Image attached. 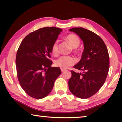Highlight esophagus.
Masks as SVG:
<instances>
[{
    "label": "esophagus",
    "mask_w": 122,
    "mask_h": 122,
    "mask_svg": "<svg viewBox=\"0 0 122 122\" xmlns=\"http://www.w3.org/2000/svg\"><path fill=\"white\" fill-rule=\"evenodd\" d=\"M66 71V70L64 69H62V68H61V72H62V73L64 72V71Z\"/></svg>",
    "instance_id": "obj_1"
}]
</instances>
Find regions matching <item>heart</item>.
Wrapping results in <instances>:
<instances>
[{
  "instance_id": "heart-1",
  "label": "heart",
  "mask_w": 122,
  "mask_h": 122,
  "mask_svg": "<svg viewBox=\"0 0 122 122\" xmlns=\"http://www.w3.org/2000/svg\"><path fill=\"white\" fill-rule=\"evenodd\" d=\"M66 39L73 48H76L79 46L81 41L78 36L74 34H69L66 36ZM51 52L55 56L58 54V43L56 41L53 43L51 46ZM76 59L73 56H61L54 61V64L56 66L62 68L67 69L76 63Z\"/></svg>"
}]
</instances>
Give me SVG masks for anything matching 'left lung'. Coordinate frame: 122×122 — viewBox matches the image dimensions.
Masks as SVG:
<instances>
[{
    "label": "left lung",
    "instance_id": "obj_1",
    "mask_svg": "<svg viewBox=\"0 0 122 122\" xmlns=\"http://www.w3.org/2000/svg\"><path fill=\"white\" fill-rule=\"evenodd\" d=\"M79 36L84 44L81 61L74 68L82 73L71 71L69 89L76 97L86 99L96 94L104 84L109 68L107 48L97 34L83 28L69 29Z\"/></svg>",
    "mask_w": 122,
    "mask_h": 122
}]
</instances>
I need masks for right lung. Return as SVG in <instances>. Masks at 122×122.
Wrapping results in <instances>:
<instances>
[{
	"label": "right lung",
	"mask_w": 122,
	"mask_h": 122,
	"mask_svg": "<svg viewBox=\"0 0 122 122\" xmlns=\"http://www.w3.org/2000/svg\"><path fill=\"white\" fill-rule=\"evenodd\" d=\"M62 29L45 27L29 33L24 38L16 56V68L20 84L31 97L41 99L51 93L54 81L61 74L58 67H51V46Z\"/></svg>",
	"instance_id": "1"
}]
</instances>
